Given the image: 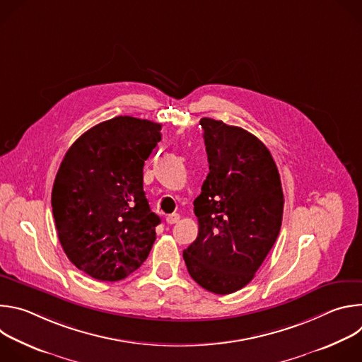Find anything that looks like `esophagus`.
<instances>
[{
	"label": "esophagus",
	"mask_w": 362,
	"mask_h": 362,
	"mask_svg": "<svg viewBox=\"0 0 362 362\" xmlns=\"http://www.w3.org/2000/svg\"><path fill=\"white\" fill-rule=\"evenodd\" d=\"M179 221H180V215H177V214H172V215H168V216H166V222H168L169 225L177 223Z\"/></svg>",
	"instance_id": "esophagus-1"
}]
</instances>
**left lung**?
Instances as JSON below:
<instances>
[{
  "label": "left lung",
  "instance_id": "left-lung-1",
  "mask_svg": "<svg viewBox=\"0 0 362 362\" xmlns=\"http://www.w3.org/2000/svg\"><path fill=\"white\" fill-rule=\"evenodd\" d=\"M200 124L209 173L193 202L199 233L183 259L202 288L228 295L253 279L272 249L284 193L272 154L259 139L209 117Z\"/></svg>",
  "mask_w": 362,
  "mask_h": 362
}]
</instances>
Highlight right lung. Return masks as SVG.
<instances>
[{"instance_id": "right-lung-1", "label": "right lung", "mask_w": 362, "mask_h": 362, "mask_svg": "<svg viewBox=\"0 0 362 362\" xmlns=\"http://www.w3.org/2000/svg\"><path fill=\"white\" fill-rule=\"evenodd\" d=\"M162 124L130 116L103 122L67 150L51 206L73 265L98 281L127 278L146 261L160 218L143 190V166Z\"/></svg>"}]
</instances>
